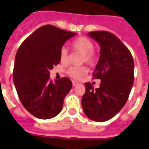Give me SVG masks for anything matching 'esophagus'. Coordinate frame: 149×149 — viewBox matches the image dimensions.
Masks as SVG:
<instances>
[{
	"instance_id": "34e87169",
	"label": "esophagus",
	"mask_w": 149,
	"mask_h": 149,
	"mask_svg": "<svg viewBox=\"0 0 149 149\" xmlns=\"http://www.w3.org/2000/svg\"><path fill=\"white\" fill-rule=\"evenodd\" d=\"M72 83H73V86H75L77 85V84H79V82L76 81H72Z\"/></svg>"
}]
</instances>
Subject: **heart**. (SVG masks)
<instances>
[{
  "label": "heart",
  "mask_w": 149,
  "mask_h": 149,
  "mask_svg": "<svg viewBox=\"0 0 149 149\" xmlns=\"http://www.w3.org/2000/svg\"><path fill=\"white\" fill-rule=\"evenodd\" d=\"M72 49L74 51L82 53L81 63H86L88 64H93L96 60V54L94 51V45L89 39L85 37H80L76 39L71 44ZM60 61L63 64L68 63V51L65 47H62L60 50ZM68 74L73 79H79L86 74L87 69L85 66H73L69 68Z\"/></svg>",
  "instance_id": "heart-1"
}]
</instances>
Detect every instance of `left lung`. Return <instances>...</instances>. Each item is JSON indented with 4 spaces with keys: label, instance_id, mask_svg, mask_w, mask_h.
<instances>
[{
    "label": "left lung",
    "instance_id": "8db88e82",
    "mask_svg": "<svg viewBox=\"0 0 149 149\" xmlns=\"http://www.w3.org/2000/svg\"><path fill=\"white\" fill-rule=\"evenodd\" d=\"M88 36L100 44V57L93 73L100 88L85 83L81 104L87 118L104 122L116 115L128 99L134 81V62L130 50L115 34L91 31Z\"/></svg>",
    "mask_w": 149,
    "mask_h": 149
}]
</instances>
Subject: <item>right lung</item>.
<instances>
[{"mask_svg":"<svg viewBox=\"0 0 149 149\" xmlns=\"http://www.w3.org/2000/svg\"><path fill=\"white\" fill-rule=\"evenodd\" d=\"M76 34L45 25L29 36L18 49L13 83L21 102L36 118L50 119L62 110L64 99L73 84L67 77L52 82L49 70L60 63V50Z\"/></svg>","mask_w":149,"mask_h":149,"instance_id":"add662e5","label":"right lung"}]
</instances>
